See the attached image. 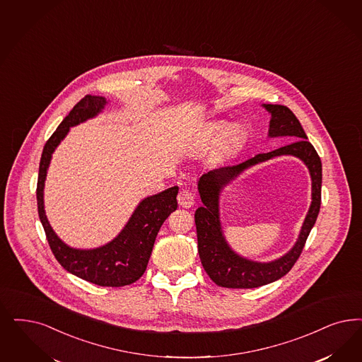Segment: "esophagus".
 Returning <instances> with one entry per match:
<instances>
[{
    "label": "esophagus",
    "instance_id": "obj_1",
    "mask_svg": "<svg viewBox=\"0 0 362 362\" xmlns=\"http://www.w3.org/2000/svg\"><path fill=\"white\" fill-rule=\"evenodd\" d=\"M194 199H195V198H194V194H192L191 191H187V189L180 191L179 195H177V203H179V206L183 207V209L192 207L194 203H195V200Z\"/></svg>",
    "mask_w": 362,
    "mask_h": 362
}]
</instances>
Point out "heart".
Here are the masks:
<instances>
[{"label":"heart","mask_w":362,"mask_h":362,"mask_svg":"<svg viewBox=\"0 0 362 362\" xmlns=\"http://www.w3.org/2000/svg\"><path fill=\"white\" fill-rule=\"evenodd\" d=\"M206 136L210 140H216L222 136V146L226 148H231L240 143L243 137V129L240 128V125H228L227 122H215L207 128Z\"/></svg>","instance_id":"heart-1"}]
</instances>
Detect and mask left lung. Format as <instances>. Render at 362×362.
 Returning a JSON list of instances; mask_svg holds the SVG:
<instances>
[{
  "mask_svg": "<svg viewBox=\"0 0 362 362\" xmlns=\"http://www.w3.org/2000/svg\"><path fill=\"white\" fill-rule=\"evenodd\" d=\"M262 107L272 116L269 137H290L294 141L278 150L258 153L246 162L211 170L202 175L198 180V191L203 203L195 211L198 252L203 269L218 286L254 288L286 275L297 262L321 207L322 164L312 143L308 141L298 119L285 105L262 104ZM282 154L296 156L308 167L313 177V203L295 246L274 262L257 263L239 256L226 243L220 223L218 197L221 189L243 170Z\"/></svg>",
  "mask_w": 362,
  "mask_h": 362,
  "instance_id": "8db88e82",
  "label": "left lung"
}]
</instances>
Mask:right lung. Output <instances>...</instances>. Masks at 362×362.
<instances>
[{
    "mask_svg": "<svg viewBox=\"0 0 362 362\" xmlns=\"http://www.w3.org/2000/svg\"><path fill=\"white\" fill-rule=\"evenodd\" d=\"M108 100L87 95L64 119L44 146L37 180L38 216L45 230L50 250L64 269L99 286L120 287L131 285L144 274L151 252L163 222L177 209L179 187L167 188L141 200L123 230L104 246L96 249H74L64 243L53 231L44 209V187L52 153L68 135L71 127L96 117Z\"/></svg>",
    "mask_w": 362,
    "mask_h": 362,
    "instance_id": "obj_1",
    "label": "right lung"
}]
</instances>
